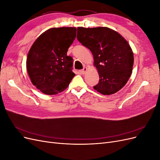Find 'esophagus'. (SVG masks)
I'll return each instance as SVG.
<instances>
[{
    "instance_id": "1",
    "label": "esophagus",
    "mask_w": 160,
    "mask_h": 160,
    "mask_svg": "<svg viewBox=\"0 0 160 160\" xmlns=\"http://www.w3.org/2000/svg\"><path fill=\"white\" fill-rule=\"evenodd\" d=\"M87 70H88V69H87V67H83V69L80 71L81 73V74H85V72H86V71H87Z\"/></svg>"
}]
</instances>
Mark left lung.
<instances>
[{
    "instance_id": "left-lung-1",
    "label": "left lung",
    "mask_w": 160,
    "mask_h": 160,
    "mask_svg": "<svg viewBox=\"0 0 160 160\" xmlns=\"http://www.w3.org/2000/svg\"><path fill=\"white\" fill-rule=\"evenodd\" d=\"M77 38L93 55L99 75L94 89L103 95H111L124 87L133 65V53L127 41L108 27H78Z\"/></svg>"
}]
</instances>
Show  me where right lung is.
I'll return each mask as SVG.
<instances>
[{"instance_id":"right-lung-1","label":"right lung","mask_w":160,"mask_h":160,"mask_svg":"<svg viewBox=\"0 0 160 160\" xmlns=\"http://www.w3.org/2000/svg\"><path fill=\"white\" fill-rule=\"evenodd\" d=\"M75 27L52 28L37 38L28 51L27 69L32 83L43 93L67 89L75 74L67 52L76 37Z\"/></svg>"}]
</instances>
